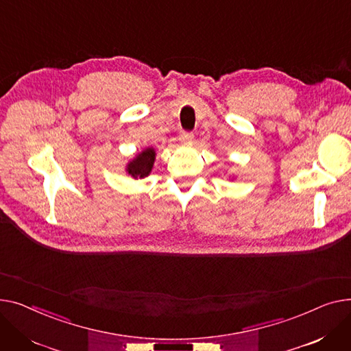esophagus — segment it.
I'll use <instances>...</instances> for the list:
<instances>
[{
	"label": "esophagus",
	"mask_w": 351,
	"mask_h": 351,
	"mask_svg": "<svg viewBox=\"0 0 351 351\" xmlns=\"http://www.w3.org/2000/svg\"><path fill=\"white\" fill-rule=\"evenodd\" d=\"M193 137H194V133H193V132H184V133L181 134L180 140L184 141V143H187V141H191Z\"/></svg>",
	"instance_id": "34e87169"
}]
</instances>
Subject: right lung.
<instances>
[{
    "label": "right lung",
    "instance_id": "obj_1",
    "mask_svg": "<svg viewBox=\"0 0 351 351\" xmlns=\"http://www.w3.org/2000/svg\"><path fill=\"white\" fill-rule=\"evenodd\" d=\"M154 150L147 149L144 150L141 154H138L130 164H129V174L133 177H146L152 171V167L154 164Z\"/></svg>",
    "mask_w": 351,
    "mask_h": 351
}]
</instances>
